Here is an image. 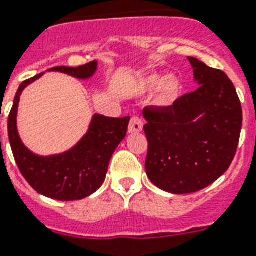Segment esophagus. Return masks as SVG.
<instances>
[{"mask_svg": "<svg viewBox=\"0 0 256 256\" xmlns=\"http://www.w3.org/2000/svg\"><path fill=\"white\" fill-rule=\"evenodd\" d=\"M142 128H143V121L139 117H132L130 120V124H128V132L130 134L139 132H142Z\"/></svg>", "mask_w": 256, "mask_h": 256, "instance_id": "obj_1", "label": "esophagus"}]
</instances>
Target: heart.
<instances>
[{
    "mask_svg": "<svg viewBox=\"0 0 256 256\" xmlns=\"http://www.w3.org/2000/svg\"><path fill=\"white\" fill-rule=\"evenodd\" d=\"M158 88V94L154 102L158 105H169L176 98L178 92L181 90V83L176 78L174 75H168L164 79L160 76H150L143 83V90L147 92H152Z\"/></svg>",
    "mask_w": 256,
    "mask_h": 256,
    "instance_id": "1",
    "label": "heart"
}]
</instances>
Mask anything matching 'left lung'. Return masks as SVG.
I'll list each match as a JSON object with an SVG mask.
<instances>
[{
  "label": "left lung",
  "instance_id": "8db88e82",
  "mask_svg": "<svg viewBox=\"0 0 256 256\" xmlns=\"http://www.w3.org/2000/svg\"><path fill=\"white\" fill-rule=\"evenodd\" d=\"M199 87L170 106H146V172L154 186L190 194L230 166L242 128V106L224 72L188 57Z\"/></svg>",
  "mask_w": 256,
  "mask_h": 256
}]
</instances>
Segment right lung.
I'll return each mask as SVG.
<instances>
[{
	"mask_svg": "<svg viewBox=\"0 0 256 256\" xmlns=\"http://www.w3.org/2000/svg\"><path fill=\"white\" fill-rule=\"evenodd\" d=\"M98 61L78 68L57 66L48 72H60L78 79L95 74ZM44 72L27 79L19 86L8 114V140L15 162L26 181L38 194L56 200H79L90 196L105 181L112 154L128 132L130 117L112 118L102 114L92 117L87 134L68 151L52 156H38L26 147L19 138L16 113L23 90Z\"/></svg>",
	"mask_w": 256,
	"mask_h": 256,
	"instance_id": "add662e5",
	"label": "right lung"
}]
</instances>
